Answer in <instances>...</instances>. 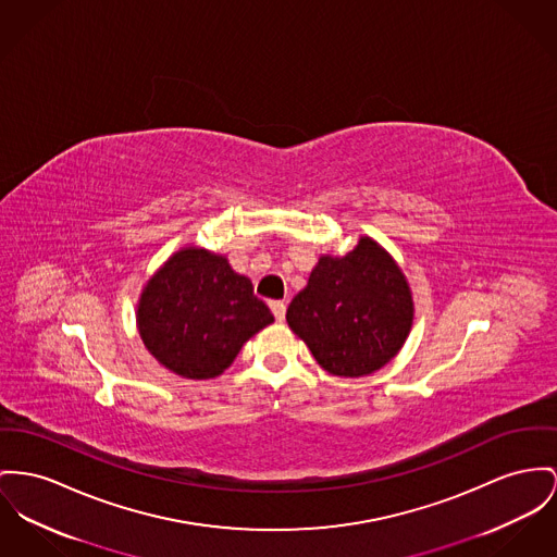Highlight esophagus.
<instances>
[{"mask_svg":"<svg viewBox=\"0 0 557 557\" xmlns=\"http://www.w3.org/2000/svg\"><path fill=\"white\" fill-rule=\"evenodd\" d=\"M270 310H272V314H274V319H276V321H283V319H285V310H287V306H285V301L274 299V301H270Z\"/></svg>","mask_w":557,"mask_h":557,"instance_id":"1","label":"esophagus"}]
</instances>
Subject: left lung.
Wrapping results in <instances>:
<instances>
[{
	"instance_id": "left-lung-1",
	"label": "left lung",
	"mask_w": 557,
	"mask_h": 557,
	"mask_svg": "<svg viewBox=\"0 0 557 557\" xmlns=\"http://www.w3.org/2000/svg\"><path fill=\"white\" fill-rule=\"evenodd\" d=\"M292 332L339 377L384 368L406 344L413 297L395 258L371 236L346 256H321L287 308Z\"/></svg>"
}]
</instances>
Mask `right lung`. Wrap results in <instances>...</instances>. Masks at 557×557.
I'll use <instances>...</instances> for the list:
<instances>
[{
    "mask_svg": "<svg viewBox=\"0 0 557 557\" xmlns=\"http://www.w3.org/2000/svg\"><path fill=\"white\" fill-rule=\"evenodd\" d=\"M270 323L274 317L251 281L225 256L194 245L164 261L137 301V330L149 355L187 380L222 375Z\"/></svg>",
    "mask_w": 557,
    "mask_h": 557,
    "instance_id": "1",
    "label": "right lung"
}]
</instances>
